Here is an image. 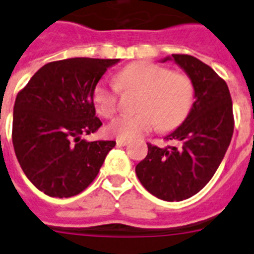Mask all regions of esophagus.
<instances>
[{"label":"esophagus","instance_id":"obj_1","mask_svg":"<svg viewBox=\"0 0 254 254\" xmlns=\"http://www.w3.org/2000/svg\"><path fill=\"white\" fill-rule=\"evenodd\" d=\"M129 142V139H127V138H117L116 139V143L119 146H125Z\"/></svg>","mask_w":254,"mask_h":254}]
</instances>
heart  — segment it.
<instances>
[{
    "instance_id": "1",
    "label": "heart",
    "mask_w": 254,
    "mask_h": 254,
    "mask_svg": "<svg viewBox=\"0 0 254 254\" xmlns=\"http://www.w3.org/2000/svg\"><path fill=\"white\" fill-rule=\"evenodd\" d=\"M123 92H139L133 115H124L109 124L108 131L120 138L143 135L154 127L170 131L180 127L190 112L194 86L187 74L151 61H135L116 74V84L99 82L92 92L95 109L111 119L119 108Z\"/></svg>"
}]
</instances>
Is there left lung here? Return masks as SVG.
<instances>
[{
	"label": "left lung",
	"mask_w": 254,
	"mask_h": 254,
	"mask_svg": "<svg viewBox=\"0 0 254 254\" xmlns=\"http://www.w3.org/2000/svg\"><path fill=\"white\" fill-rule=\"evenodd\" d=\"M172 59L193 82L195 100L184 123L166 137L174 145L147 143V155L135 167L141 184L152 195L170 202L197 194L211 180L235 127L226 80L193 56L172 55Z\"/></svg>",
	"instance_id": "1"
}]
</instances>
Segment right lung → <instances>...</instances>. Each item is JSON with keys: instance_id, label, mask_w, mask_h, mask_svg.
<instances>
[{"instance_id": "1", "label": "right lung", "mask_w": 254, "mask_h": 254, "mask_svg": "<svg viewBox=\"0 0 254 254\" xmlns=\"http://www.w3.org/2000/svg\"><path fill=\"white\" fill-rule=\"evenodd\" d=\"M119 59L53 61L36 71L16 95L13 146L24 175L49 197L79 194L98 176L116 142L80 138L102 127L92 92Z\"/></svg>"}]
</instances>
